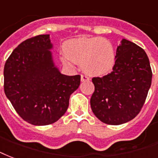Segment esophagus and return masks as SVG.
Instances as JSON below:
<instances>
[{
	"label": "esophagus",
	"mask_w": 158,
	"mask_h": 158,
	"mask_svg": "<svg viewBox=\"0 0 158 158\" xmlns=\"http://www.w3.org/2000/svg\"><path fill=\"white\" fill-rule=\"evenodd\" d=\"M89 80H90V79H89L88 77L86 76V75H81V81H87Z\"/></svg>",
	"instance_id": "34e87169"
}]
</instances>
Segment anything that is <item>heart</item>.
<instances>
[{
    "label": "heart",
    "mask_w": 158,
    "mask_h": 158,
    "mask_svg": "<svg viewBox=\"0 0 158 158\" xmlns=\"http://www.w3.org/2000/svg\"><path fill=\"white\" fill-rule=\"evenodd\" d=\"M64 52L72 61L92 76L111 72L116 61V52L111 41L102 37H81L66 42Z\"/></svg>",
    "instance_id": "heart-1"
}]
</instances>
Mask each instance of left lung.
Listing matches in <instances>:
<instances>
[{"label":"left lung","instance_id":"left-lung-1","mask_svg":"<svg viewBox=\"0 0 158 158\" xmlns=\"http://www.w3.org/2000/svg\"><path fill=\"white\" fill-rule=\"evenodd\" d=\"M152 72L147 53L142 47L123 39L117 47L112 72L93 77L95 90L91 107L101 122L120 125L138 115L151 86Z\"/></svg>","mask_w":158,"mask_h":158}]
</instances>
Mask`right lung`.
<instances>
[{
	"label": "right lung",
	"instance_id": "1",
	"mask_svg": "<svg viewBox=\"0 0 158 158\" xmlns=\"http://www.w3.org/2000/svg\"><path fill=\"white\" fill-rule=\"evenodd\" d=\"M49 35L21 42L6 61L4 91L22 119L35 126L56 123L66 111L81 76H66L55 66Z\"/></svg>",
	"mask_w": 158,
	"mask_h": 158
}]
</instances>
